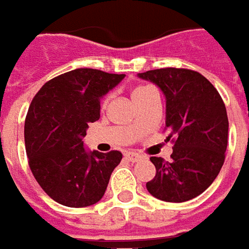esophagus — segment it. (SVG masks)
<instances>
[{
  "instance_id": "34e87169",
  "label": "esophagus",
  "mask_w": 249,
  "mask_h": 249,
  "mask_svg": "<svg viewBox=\"0 0 249 249\" xmlns=\"http://www.w3.org/2000/svg\"><path fill=\"white\" fill-rule=\"evenodd\" d=\"M125 158L128 160H131V162H138L143 158V155L139 153H133V151H128V153L125 154Z\"/></svg>"
}]
</instances>
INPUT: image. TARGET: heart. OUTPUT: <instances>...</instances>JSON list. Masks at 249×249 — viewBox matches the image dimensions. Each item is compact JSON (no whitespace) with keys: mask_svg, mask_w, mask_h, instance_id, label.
<instances>
[{"mask_svg":"<svg viewBox=\"0 0 249 249\" xmlns=\"http://www.w3.org/2000/svg\"><path fill=\"white\" fill-rule=\"evenodd\" d=\"M151 87H148V86H140V87H136V89L132 91V98L135 99V98H138V96L143 95V94H146L148 91H151Z\"/></svg>","mask_w":249,"mask_h":249,"instance_id":"obj_1","label":"heart"}]
</instances>
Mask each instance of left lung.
Wrapping results in <instances>:
<instances>
[{
  "label": "left lung",
  "mask_w": 249,
  "mask_h": 249,
  "mask_svg": "<svg viewBox=\"0 0 249 249\" xmlns=\"http://www.w3.org/2000/svg\"><path fill=\"white\" fill-rule=\"evenodd\" d=\"M166 98V140L174 143L170 160H150L157 174L147 191L165 202L181 203L203 194L225 162L229 121L217 89L199 72L160 68L139 73Z\"/></svg>",
  "instance_id": "left-lung-1"
}]
</instances>
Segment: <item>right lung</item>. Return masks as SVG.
Masks as SVG:
<instances>
[{
    "mask_svg": "<svg viewBox=\"0 0 249 249\" xmlns=\"http://www.w3.org/2000/svg\"><path fill=\"white\" fill-rule=\"evenodd\" d=\"M124 77L79 68L49 80L32 99L24 124L28 165L42 189L62 206L99 202L123 160L116 150L87 151L83 138L89 123L99 120L101 98Z\"/></svg>",
    "mask_w": 249,
    "mask_h": 249,
    "instance_id": "right-lung-1",
    "label": "right lung"
}]
</instances>
